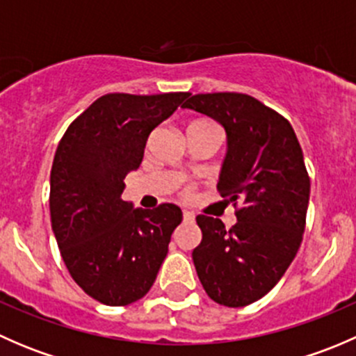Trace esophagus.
Instances as JSON below:
<instances>
[{
  "label": "esophagus",
  "instance_id": "34e87169",
  "mask_svg": "<svg viewBox=\"0 0 356 356\" xmlns=\"http://www.w3.org/2000/svg\"><path fill=\"white\" fill-rule=\"evenodd\" d=\"M182 218H184L186 224H191V222H195V215H193L191 211H184V213H182Z\"/></svg>",
  "mask_w": 356,
  "mask_h": 356
}]
</instances>
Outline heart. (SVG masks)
<instances>
[{"label": "heart", "mask_w": 356, "mask_h": 356, "mask_svg": "<svg viewBox=\"0 0 356 356\" xmlns=\"http://www.w3.org/2000/svg\"><path fill=\"white\" fill-rule=\"evenodd\" d=\"M195 124H198V122H195Z\"/></svg>", "instance_id": "heart-1"}]
</instances>
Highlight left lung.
Wrapping results in <instances>:
<instances>
[{"label":"left lung","mask_w":356,"mask_h":356,"mask_svg":"<svg viewBox=\"0 0 356 356\" xmlns=\"http://www.w3.org/2000/svg\"><path fill=\"white\" fill-rule=\"evenodd\" d=\"M213 118L227 134L218 191L238 207L236 222L198 215L196 274L208 296L238 308L260 300L288 270L305 232L310 179L293 127L243 92L195 95L182 105Z\"/></svg>","instance_id":"1"}]
</instances>
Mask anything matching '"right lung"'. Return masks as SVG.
<instances>
[{"instance_id": "obj_1", "label": "right lung", "mask_w": 356, "mask_h": 356, "mask_svg": "<svg viewBox=\"0 0 356 356\" xmlns=\"http://www.w3.org/2000/svg\"><path fill=\"white\" fill-rule=\"evenodd\" d=\"M188 95L110 92L68 125L56 148L51 227L72 279L99 303L124 307L141 300L182 222L177 204L143 210L122 193L125 175L141 165L148 136Z\"/></svg>"}]
</instances>
